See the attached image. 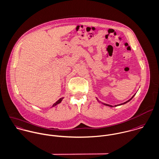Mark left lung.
Segmentation results:
<instances>
[{
	"label": "left lung",
	"instance_id": "1",
	"mask_svg": "<svg viewBox=\"0 0 159 159\" xmlns=\"http://www.w3.org/2000/svg\"><path fill=\"white\" fill-rule=\"evenodd\" d=\"M136 94H134V95L133 96L129 99H128V101H127L126 102H124V103H121V104H117V105H114V106H112V105H110V104H106V103H102V102H101L100 101H99L98 100V98H96V99H97V101L99 102H101V103H102V104H104V105H105V106H109V107H116V106H121V105H123V104H126V103H127L128 102H129L131 99H132V98L134 97V96Z\"/></svg>",
	"mask_w": 159,
	"mask_h": 159
}]
</instances>
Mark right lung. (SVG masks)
<instances>
[{
    "label": "right lung",
    "mask_w": 159,
    "mask_h": 159,
    "mask_svg": "<svg viewBox=\"0 0 159 159\" xmlns=\"http://www.w3.org/2000/svg\"><path fill=\"white\" fill-rule=\"evenodd\" d=\"M64 98H61L60 99H59L56 102H55L53 104V106H52V107H54V106H57V105H58V104H60L61 101H62V100Z\"/></svg>",
    "instance_id": "obj_1"
}]
</instances>
